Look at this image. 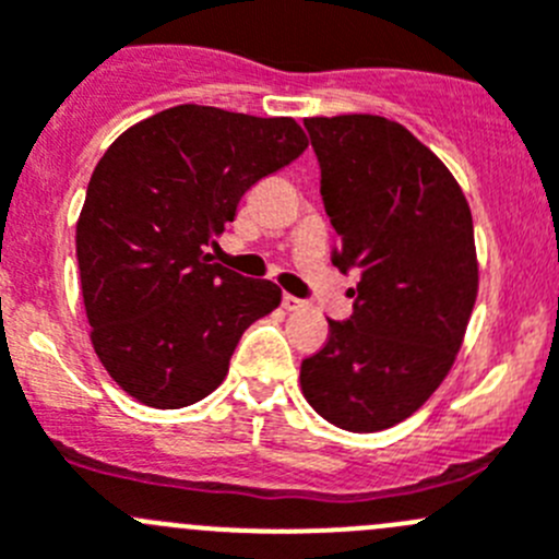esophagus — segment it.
Listing matches in <instances>:
<instances>
[{"label": "esophagus", "mask_w": 559, "mask_h": 559, "mask_svg": "<svg viewBox=\"0 0 559 559\" xmlns=\"http://www.w3.org/2000/svg\"><path fill=\"white\" fill-rule=\"evenodd\" d=\"M283 307H285V310H288V312H299V310H307V301L299 299V296L285 294V296H283Z\"/></svg>", "instance_id": "esophagus-1"}]
</instances>
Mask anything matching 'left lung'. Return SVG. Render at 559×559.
<instances>
[{
	"label": "left lung",
	"mask_w": 559,
	"mask_h": 559,
	"mask_svg": "<svg viewBox=\"0 0 559 559\" xmlns=\"http://www.w3.org/2000/svg\"><path fill=\"white\" fill-rule=\"evenodd\" d=\"M323 209L359 271L354 312L301 362V392L332 425L373 433L412 417L453 368L477 296L475 230L450 169L379 115L307 117Z\"/></svg>",
	"instance_id": "obj_1"
}]
</instances>
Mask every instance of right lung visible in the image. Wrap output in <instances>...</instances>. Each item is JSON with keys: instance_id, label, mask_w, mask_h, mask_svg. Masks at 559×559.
Instances as JSON below:
<instances>
[{"instance_id": "right-lung-1", "label": "right lung", "mask_w": 559, "mask_h": 559, "mask_svg": "<svg viewBox=\"0 0 559 559\" xmlns=\"http://www.w3.org/2000/svg\"><path fill=\"white\" fill-rule=\"evenodd\" d=\"M307 147L290 117L183 104L131 126L90 178L76 225L82 296L106 373L153 408L203 401L249 323L283 290L214 263L205 247L243 191Z\"/></svg>"}]
</instances>
